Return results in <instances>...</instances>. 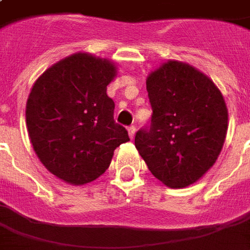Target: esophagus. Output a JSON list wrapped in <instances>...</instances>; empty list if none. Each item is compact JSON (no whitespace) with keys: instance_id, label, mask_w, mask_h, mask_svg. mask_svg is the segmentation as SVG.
Instances as JSON below:
<instances>
[{"instance_id":"34e87169","label":"esophagus","mask_w":250,"mask_h":250,"mask_svg":"<svg viewBox=\"0 0 250 250\" xmlns=\"http://www.w3.org/2000/svg\"><path fill=\"white\" fill-rule=\"evenodd\" d=\"M128 136H130L131 139H134V136H135V125H130L128 127Z\"/></svg>"}]
</instances>
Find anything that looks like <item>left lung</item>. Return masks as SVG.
I'll list each match as a JSON object with an SVG mask.
<instances>
[{
	"mask_svg": "<svg viewBox=\"0 0 250 250\" xmlns=\"http://www.w3.org/2000/svg\"><path fill=\"white\" fill-rule=\"evenodd\" d=\"M152 116L136 132L135 147L147 167L168 188L195 184L220 155L228 108L211 79L190 64L167 60L146 80Z\"/></svg>",
	"mask_w": 250,
	"mask_h": 250,
	"instance_id": "1",
	"label": "left lung"
}]
</instances>
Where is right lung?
<instances>
[{"mask_svg":"<svg viewBox=\"0 0 250 250\" xmlns=\"http://www.w3.org/2000/svg\"><path fill=\"white\" fill-rule=\"evenodd\" d=\"M115 62L77 52L49 66L30 89L26 128L36 155L66 184L84 185L109 167L116 147L130 141L115 123L107 85Z\"/></svg>","mask_w":250,"mask_h":250,"instance_id":"add662e5","label":"right lung"}]
</instances>
